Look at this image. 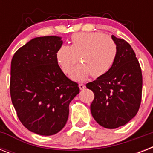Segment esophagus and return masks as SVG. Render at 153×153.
I'll return each mask as SVG.
<instances>
[{
	"mask_svg": "<svg viewBox=\"0 0 153 153\" xmlns=\"http://www.w3.org/2000/svg\"><path fill=\"white\" fill-rule=\"evenodd\" d=\"M79 89H80V90H82V91L86 88V86H85V85H84V84H82V83L79 84Z\"/></svg>",
	"mask_w": 153,
	"mask_h": 153,
	"instance_id": "34e87169",
	"label": "esophagus"
}]
</instances>
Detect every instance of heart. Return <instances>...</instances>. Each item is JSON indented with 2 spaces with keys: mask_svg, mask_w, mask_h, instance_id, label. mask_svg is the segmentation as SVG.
Instances as JSON below:
<instances>
[{
  "mask_svg": "<svg viewBox=\"0 0 153 153\" xmlns=\"http://www.w3.org/2000/svg\"><path fill=\"white\" fill-rule=\"evenodd\" d=\"M117 56L116 43L102 32L78 33L71 36V45H62L56 52V59L65 74L71 73L76 81H84L90 74L99 78L111 70Z\"/></svg>",
  "mask_w": 153,
  "mask_h": 153,
  "instance_id": "b5f03b06",
  "label": "heart"
}]
</instances>
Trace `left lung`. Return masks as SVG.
Returning <instances> with one entry per match:
<instances>
[{
	"mask_svg": "<svg viewBox=\"0 0 153 153\" xmlns=\"http://www.w3.org/2000/svg\"><path fill=\"white\" fill-rule=\"evenodd\" d=\"M117 56L107 74L86 84L94 98L92 116L102 127L125 126L137 114L142 96V73L136 54L128 42L112 36Z\"/></svg>",
	"mask_w": 153,
	"mask_h": 153,
	"instance_id": "left-lung-1",
	"label": "left lung"
}]
</instances>
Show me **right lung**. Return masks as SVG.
Instances as JSON below:
<instances>
[{"label": "right lung", "mask_w": 153, "mask_h": 153, "mask_svg": "<svg viewBox=\"0 0 153 153\" xmlns=\"http://www.w3.org/2000/svg\"><path fill=\"white\" fill-rule=\"evenodd\" d=\"M59 36L36 37L19 48L11 62L10 95L23 126L42 136L59 133L67 123L69 104L79 84L60 69Z\"/></svg>", "instance_id": "obj_1"}]
</instances>
